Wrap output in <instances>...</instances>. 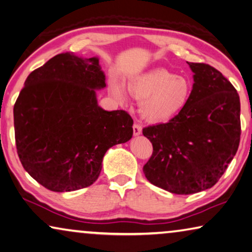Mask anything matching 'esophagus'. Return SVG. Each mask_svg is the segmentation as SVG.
I'll return each mask as SVG.
<instances>
[{
	"label": "esophagus",
	"mask_w": 252,
	"mask_h": 252,
	"mask_svg": "<svg viewBox=\"0 0 252 252\" xmlns=\"http://www.w3.org/2000/svg\"><path fill=\"white\" fill-rule=\"evenodd\" d=\"M142 132V126L139 125V123H134L133 125V134L134 135H139Z\"/></svg>",
	"instance_id": "obj_1"
}]
</instances>
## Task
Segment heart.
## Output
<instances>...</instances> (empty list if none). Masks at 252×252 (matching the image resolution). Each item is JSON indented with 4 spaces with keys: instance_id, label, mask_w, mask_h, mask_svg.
Instances as JSON below:
<instances>
[{
    "instance_id": "b5f03b06",
    "label": "heart",
    "mask_w": 252,
    "mask_h": 252,
    "mask_svg": "<svg viewBox=\"0 0 252 252\" xmlns=\"http://www.w3.org/2000/svg\"><path fill=\"white\" fill-rule=\"evenodd\" d=\"M111 91L114 96L123 97V89L119 83L112 84ZM129 91L135 97L143 98L140 104L143 117L153 122H162L174 118L186 106L190 98L191 84L184 76L157 68L131 81Z\"/></svg>"
}]
</instances>
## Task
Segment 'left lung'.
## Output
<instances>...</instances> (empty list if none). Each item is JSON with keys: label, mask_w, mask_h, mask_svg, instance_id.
<instances>
[{"label": "left lung", "mask_w": 252, "mask_h": 252, "mask_svg": "<svg viewBox=\"0 0 252 252\" xmlns=\"http://www.w3.org/2000/svg\"><path fill=\"white\" fill-rule=\"evenodd\" d=\"M187 63L194 73L189 103L169 122L142 130L154 148L145 176L155 186L185 195L219 182L241 134L240 98L232 84L207 63Z\"/></svg>", "instance_id": "1"}]
</instances>
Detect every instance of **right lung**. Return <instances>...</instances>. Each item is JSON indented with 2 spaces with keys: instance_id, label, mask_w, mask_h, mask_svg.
<instances>
[{
  "instance_id": "1",
  "label": "right lung",
  "mask_w": 252,
  "mask_h": 252,
  "mask_svg": "<svg viewBox=\"0 0 252 252\" xmlns=\"http://www.w3.org/2000/svg\"><path fill=\"white\" fill-rule=\"evenodd\" d=\"M105 86L97 58L69 53L26 79L13 109L15 145L23 168L49 190L91 186L107 149L132 138L127 112L97 105L95 90Z\"/></svg>"
}]
</instances>
